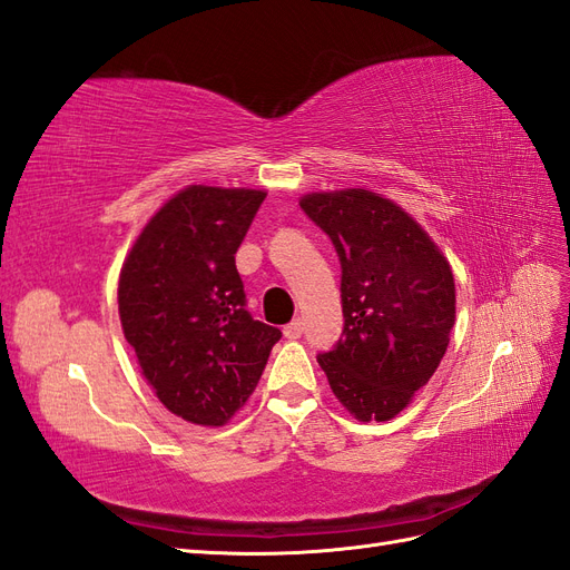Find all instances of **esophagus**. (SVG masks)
<instances>
[{
  "instance_id": "obj_1",
  "label": "esophagus",
  "mask_w": 570,
  "mask_h": 570,
  "mask_svg": "<svg viewBox=\"0 0 570 570\" xmlns=\"http://www.w3.org/2000/svg\"><path fill=\"white\" fill-rule=\"evenodd\" d=\"M283 333H285L287 340H299V337L304 335V321H302V318H295L292 323H287Z\"/></svg>"
}]
</instances>
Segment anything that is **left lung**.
I'll return each instance as SVG.
<instances>
[{
    "label": "left lung",
    "instance_id": "1",
    "mask_svg": "<svg viewBox=\"0 0 570 570\" xmlns=\"http://www.w3.org/2000/svg\"><path fill=\"white\" fill-rule=\"evenodd\" d=\"M299 206L331 237L342 268V335L318 364L358 421H390L450 344L452 268L416 220L368 189L306 195Z\"/></svg>",
    "mask_w": 570,
    "mask_h": 570
}]
</instances>
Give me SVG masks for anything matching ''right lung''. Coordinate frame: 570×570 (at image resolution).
Returning <instances> with one entry per match:
<instances>
[{
    "label": "right lung",
    "mask_w": 570,
    "mask_h": 570,
    "mask_svg": "<svg viewBox=\"0 0 570 570\" xmlns=\"http://www.w3.org/2000/svg\"><path fill=\"white\" fill-rule=\"evenodd\" d=\"M266 193L193 185L128 254L118 314L147 383L176 416L223 425L264 373L278 327L247 312L235 252Z\"/></svg>",
    "instance_id": "right-lung-1"
}]
</instances>
